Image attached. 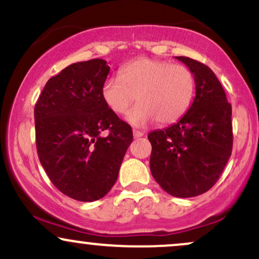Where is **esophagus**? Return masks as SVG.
<instances>
[{
    "instance_id": "1",
    "label": "esophagus",
    "mask_w": 259,
    "mask_h": 259,
    "mask_svg": "<svg viewBox=\"0 0 259 259\" xmlns=\"http://www.w3.org/2000/svg\"><path fill=\"white\" fill-rule=\"evenodd\" d=\"M133 134H134V138H135V139L142 138V136H144V133L140 132V130H136V129L133 130Z\"/></svg>"
}]
</instances>
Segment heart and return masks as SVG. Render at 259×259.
<instances>
[{
	"instance_id": "obj_1",
	"label": "heart",
	"mask_w": 259,
	"mask_h": 259,
	"mask_svg": "<svg viewBox=\"0 0 259 259\" xmlns=\"http://www.w3.org/2000/svg\"><path fill=\"white\" fill-rule=\"evenodd\" d=\"M196 81L185 65L153 58H140L124 65L119 78H109L102 86V99L115 114L127 113V120L144 126L157 120L173 124L185 115L192 103Z\"/></svg>"
}]
</instances>
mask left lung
Returning <instances> with one entry per match:
<instances>
[{
    "instance_id": "obj_1",
    "label": "left lung",
    "mask_w": 259,
    "mask_h": 259,
    "mask_svg": "<svg viewBox=\"0 0 259 259\" xmlns=\"http://www.w3.org/2000/svg\"><path fill=\"white\" fill-rule=\"evenodd\" d=\"M195 76L196 96L178 123L148 134L151 173L175 197H195L218 181L233 151L231 105L209 67L177 57Z\"/></svg>"
}]
</instances>
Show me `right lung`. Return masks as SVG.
I'll return each instance as SVG.
<instances>
[{"label": "right lung", "mask_w": 259, "mask_h": 259, "mask_svg": "<svg viewBox=\"0 0 259 259\" xmlns=\"http://www.w3.org/2000/svg\"><path fill=\"white\" fill-rule=\"evenodd\" d=\"M106 63L95 58L68 65L46 82L34 109L41 165L62 194L81 202L108 194L133 141L132 126L102 99L111 69ZM105 130L109 135L101 137Z\"/></svg>", "instance_id": "add662e5"}]
</instances>
